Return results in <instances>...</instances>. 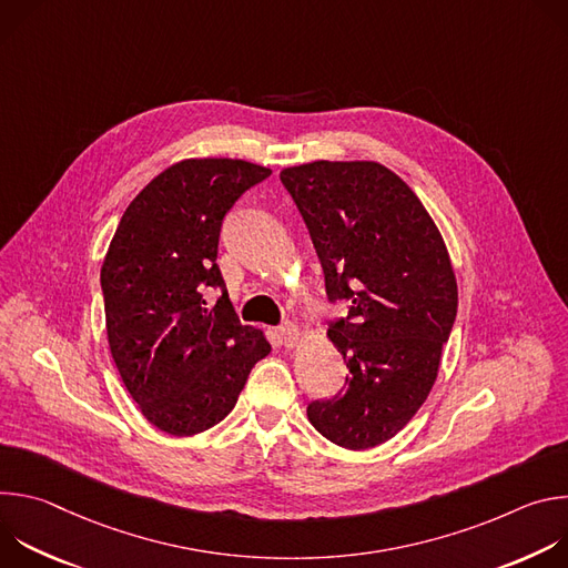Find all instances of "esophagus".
Listing matches in <instances>:
<instances>
[{
	"label": "esophagus",
	"mask_w": 568,
	"mask_h": 568,
	"mask_svg": "<svg viewBox=\"0 0 568 568\" xmlns=\"http://www.w3.org/2000/svg\"><path fill=\"white\" fill-rule=\"evenodd\" d=\"M278 335H281V342H283L287 348H294V346L303 339V328L296 326V323L287 321V323H283V326H281Z\"/></svg>",
	"instance_id": "34e87169"
}]
</instances>
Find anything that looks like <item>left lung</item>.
Returning a JSON list of instances; mask_svg holds the SVG:
<instances>
[{
    "label": "left lung",
    "mask_w": 568,
    "mask_h": 568,
    "mask_svg": "<svg viewBox=\"0 0 568 568\" xmlns=\"http://www.w3.org/2000/svg\"><path fill=\"white\" fill-rule=\"evenodd\" d=\"M326 274L331 301L351 303L328 339L348 386L312 402L307 420L362 452L393 438L423 407L449 339L458 285L445 240L418 200L377 161H312L281 171Z\"/></svg>",
    "instance_id": "obj_1"
}]
</instances>
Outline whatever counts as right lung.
Wrapping results in <instances>:
<instances>
[{
	"label": "right lung",
	"instance_id": "right-lung-1",
	"mask_svg": "<svg viewBox=\"0 0 568 568\" xmlns=\"http://www.w3.org/2000/svg\"><path fill=\"white\" fill-rule=\"evenodd\" d=\"M272 171L245 159H184L125 209L101 267L108 342L143 418L171 436H197L235 407L263 331L242 326L224 290L217 237L226 211ZM204 286H220L206 308Z\"/></svg>",
	"mask_w": 568,
	"mask_h": 568
}]
</instances>
